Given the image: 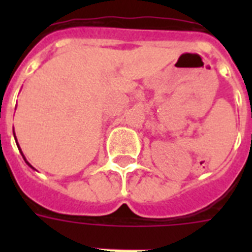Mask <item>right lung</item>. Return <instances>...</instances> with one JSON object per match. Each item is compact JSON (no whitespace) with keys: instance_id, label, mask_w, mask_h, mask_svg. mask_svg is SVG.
Returning a JSON list of instances; mask_svg holds the SVG:
<instances>
[{"instance_id":"1","label":"right lung","mask_w":252,"mask_h":252,"mask_svg":"<svg viewBox=\"0 0 252 252\" xmlns=\"http://www.w3.org/2000/svg\"><path fill=\"white\" fill-rule=\"evenodd\" d=\"M27 163H29V162H27ZM29 165H30V163H29ZM30 166H31V165H30Z\"/></svg>"}]
</instances>
